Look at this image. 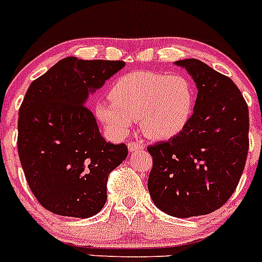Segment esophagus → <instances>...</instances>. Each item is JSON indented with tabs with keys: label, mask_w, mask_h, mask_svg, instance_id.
I'll list each match as a JSON object with an SVG mask.
<instances>
[{
	"label": "esophagus",
	"mask_w": 262,
	"mask_h": 262,
	"mask_svg": "<svg viewBox=\"0 0 262 262\" xmlns=\"http://www.w3.org/2000/svg\"><path fill=\"white\" fill-rule=\"evenodd\" d=\"M143 148H144V146L142 143H139V142H129L128 143V149L130 152L142 151Z\"/></svg>",
	"instance_id": "obj_1"
}]
</instances>
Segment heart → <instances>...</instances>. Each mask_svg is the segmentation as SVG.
I'll return each mask as SVG.
<instances>
[{"label":"heart","mask_w":262,"mask_h":262,"mask_svg":"<svg viewBox=\"0 0 262 262\" xmlns=\"http://www.w3.org/2000/svg\"><path fill=\"white\" fill-rule=\"evenodd\" d=\"M110 100L96 105V115L110 130L125 134L138 119L144 136L167 141L187 126L195 93L184 75L138 70L114 83Z\"/></svg>","instance_id":"heart-1"}]
</instances>
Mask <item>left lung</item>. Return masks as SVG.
Wrapping results in <instances>:
<instances>
[{"label": "left lung", "mask_w": 262, "mask_h": 262, "mask_svg": "<svg viewBox=\"0 0 262 262\" xmlns=\"http://www.w3.org/2000/svg\"><path fill=\"white\" fill-rule=\"evenodd\" d=\"M175 65L189 73L199 93L187 126L147 147L154 161L147 187L161 211L200 216L220 209L237 188L248 154L250 116L230 78L197 58Z\"/></svg>", "instance_id": "8db88e82"}]
</instances>
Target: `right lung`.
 Listing matches in <instances>:
<instances>
[{"label":"right lung","instance_id":"1","mask_svg":"<svg viewBox=\"0 0 262 262\" xmlns=\"http://www.w3.org/2000/svg\"><path fill=\"white\" fill-rule=\"evenodd\" d=\"M124 61L65 57L33 80L19 110L17 152L30 190L48 211L91 217L107 199L108 174L128 155L100 133L85 106Z\"/></svg>","mask_w":262,"mask_h":262}]
</instances>
